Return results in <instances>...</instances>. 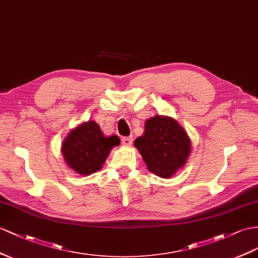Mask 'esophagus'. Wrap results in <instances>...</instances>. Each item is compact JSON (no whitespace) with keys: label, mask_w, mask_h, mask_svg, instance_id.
I'll return each mask as SVG.
<instances>
[{"label":"esophagus","mask_w":258,"mask_h":258,"mask_svg":"<svg viewBox=\"0 0 258 258\" xmlns=\"http://www.w3.org/2000/svg\"><path fill=\"white\" fill-rule=\"evenodd\" d=\"M132 143H133V137L127 136V137L122 138V144L124 146H130V145H132Z\"/></svg>","instance_id":"obj_1"}]
</instances>
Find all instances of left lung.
<instances>
[{
    "label": "left lung",
    "mask_w": 258,
    "mask_h": 258,
    "mask_svg": "<svg viewBox=\"0 0 258 258\" xmlns=\"http://www.w3.org/2000/svg\"><path fill=\"white\" fill-rule=\"evenodd\" d=\"M134 145L150 172L166 179L185 164L190 151L186 132L172 117L161 115L148 118Z\"/></svg>",
    "instance_id": "8db88e82"
}]
</instances>
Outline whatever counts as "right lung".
Here are the masks:
<instances>
[{
    "label": "right lung",
    "mask_w": 258,
    "mask_h": 258,
    "mask_svg": "<svg viewBox=\"0 0 258 258\" xmlns=\"http://www.w3.org/2000/svg\"><path fill=\"white\" fill-rule=\"evenodd\" d=\"M118 145V136L105 137L95 121H88L71 132L62 145V153L75 172L89 175L102 167L111 149Z\"/></svg>",
    "instance_id": "1"
}]
</instances>
